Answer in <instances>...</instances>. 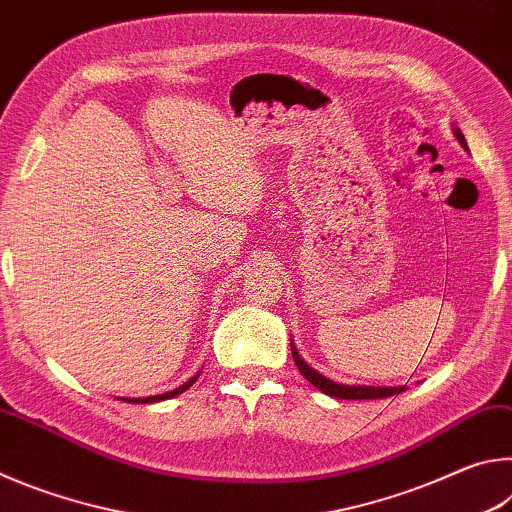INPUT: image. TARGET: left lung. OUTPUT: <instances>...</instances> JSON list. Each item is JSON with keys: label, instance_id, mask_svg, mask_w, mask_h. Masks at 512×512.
<instances>
[{"label": "left lung", "instance_id": "8db88e82", "mask_svg": "<svg viewBox=\"0 0 512 512\" xmlns=\"http://www.w3.org/2000/svg\"><path fill=\"white\" fill-rule=\"evenodd\" d=\"M454 137L458 140V144L467 149V142L461 133V128L454 126ZM291 354H293V361H296V366L300 370V375L305 377L309 384H314L320 393H325L329 397H339V400H381V397H391V395H400L406 391V384L404 386H361V384H339V381H332L325 375H320L318 370H314L309 366V363L300 357L296 345L291 343Z\"/></svg>", "mask_w": 512, "mask_h": 512}]
</instances>
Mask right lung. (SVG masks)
<instances>
[{
	"label": "right lung",
	"instance_id": "1",
	"mask_svg": "<svg viewBox=\"0 0 512 512\" xmlns=\"http://www.w3.org/2000/svg\"><path fill=\"white\" fill-rule=\"evenodd\" d=\"M198 375H201V370H198L192 379H187L183 386L173 388V391H167V393H162V395H151V397H119V400H121V402H135V404H151V402H164V400H171V397H176V395H180V393H185L187 388L192 386L194 381L198 379Z\"/></svg>",
	"mask_w": 512,
	"mask_h": 512
}]
</instances>
